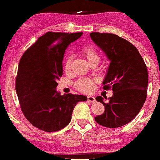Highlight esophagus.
I'll use <instances>...</instances> for the list:
<instances>
[{
  "label": "esophagus",
  "mask_w": 160,
  "mask_h": 160,
  "mask_svg": "<svg viewBox=\"0 0 160 160\" xmlns=\"http://www.w3.org/2000/svg\"><path fill=\"white\" fill-rule=\"evenodd\" d=\"M87 99H88V101H89V102H95V100H96V99H95L94 96H87Z\"/></svg>",
  "instance_id": "34e87169"
}]
</instances>
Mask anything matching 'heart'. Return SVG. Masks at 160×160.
I'll return each instance as SVG.
<instances>
[{"instance_id": "obj_1", "label": "heart", "mask_w": 160, "mask_h": 160, "mask_svg": "<svg viewBox=\"0 0 160 160\" xmlns=\"http://www.w3.org/2000/svg\"><path fill=\"white\" fill-rule=\"evenodd\" d=\"M80 52L82 56L87 60L90 64L93 63H98L99 61V55L95 47L91 45H84L81 47ZM72 65V57L68 56L66 58L64 64V68L65 72H68ZM94 80L90 78H81L74 84V87L82 92L88 93L92 90L94 85Z\"/></svg>"}]
</instances>
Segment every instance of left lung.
I'll return each mask as SVG.
<instances>
[{
	"label": "left lung",
	"mask_w": 160,
	"mask_h": 160,
	"mask_svg": "<svg viewBox=\"0 0 160 160\" xmlns=\"http://www.w3.org/2000/svg\"><path fill=\"white\" fill-rule=\"evenodd\" d=\"M90 36L110 61L102 88L113 92L106 102L102 96L96 98L105 110L95 121L109 128L121 127L132 121L145 103L148 82L146 64L129 41L112 33L91 32Z\"/></svg>",
	"instance_id": "obj_1"
}]
</instances>
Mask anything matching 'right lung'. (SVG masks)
I'll return each instance as SVG.
<instances>
[{
  "label": "right lung",
  "instance_id": "add662e5",
  "mask_svg": "<svg viewBox=\"0 0 160 160\" xmlns=\"http://www.w3.org/2000/svg\"><path fill=\"white\" fill-rule=\"evenodd\" d=\"M82 35L47 32L20 59L15 79L20 107L30 124L44 132H54L65 128L75 105L87 99L82 95L61 96L56 91L57 82L63 75L64 51Z\"/></svg>",
  "mask_w": 160,
  "mask_h": 160
}]
</instances>
